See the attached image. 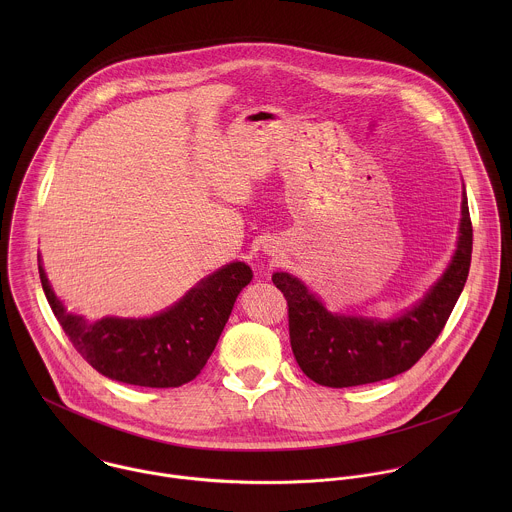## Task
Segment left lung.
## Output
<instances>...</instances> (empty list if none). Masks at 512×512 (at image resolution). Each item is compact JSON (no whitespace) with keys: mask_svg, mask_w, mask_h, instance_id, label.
I'll list each match as a JSON object with an SVG mask.
<instances>
[{"mask_svg":"<svg viewBox=\"0 0 512 512\" xmlns=\"http://www.w3.org/2000/svg\"><path fill=\"white\" fill-rule=\"evenodd\" d=\"M473 228L463 187L457 248L438 282L394 319L331 313L301 280L276 272L288 299L290 343L299 368L317 384L347 388L392 378L416 365L449 319L471 266Z\"/></svg>","mask_w":512,"mask_h":512,"instance_id":"left-lung-1","label":"left lung"}]
</instances>
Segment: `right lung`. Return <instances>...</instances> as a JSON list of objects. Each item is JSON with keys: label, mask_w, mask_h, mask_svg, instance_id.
Instances as JSON below:
<instances>
[{"label": "right lung", "mask_w": 512, "mask_h": 512, "mask_svg": "<svg viewBox=\"0 0 512 512\" xmlns=\"http://www.w3.org/2000/svg\"><path fill=\"white\" fill-rule=\"evenodd\" d=\"M45 297L82 359L100 374L146 388H175L193 380L213 355L234 301L252 280L244 262L203 278L171 307L151 317L88 321L55 295L39 256Z\"/></svg>", "instance_id": "obj_1"}]
</instances>
